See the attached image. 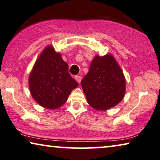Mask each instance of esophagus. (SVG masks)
Instances as JSON below:
<instances>
[{
    "label": "esophagus",
    "mask_w": 160,
    "mask_h": 160,
    "mask_svg": "<svg viewBox=\"0 0 160 160\" xmlns=\"http://www.w3.org/2000/svg\"><path fill=\"white\" fill-rule=\"evenodd\" d=\"M75 79L78 83H79L81 82V81H82V77H81V76H76Z\"/></svg>",
    "instance_id": "obj_1"
}]
</instances>
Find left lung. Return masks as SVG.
Wrapping results in <instances>:
<instances>
[{
	"instance_id": "left-lung-1",
	"label": "left lung",
	"mask_w": 160,
	"mask_h": 160,
	"mask_svg": "<svg viewBox=\"0 0 160 160\" xmlns=\"http://www.w3.org/2000/svg\"><path fill=\"white\" fill-rule=\"evenodd\" d=\"M81 84L88 104L100 111L116 106L125 91L123 72L111 54L96 56Z\"/></svg>"
}]
</instances>
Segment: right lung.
<instances>
[{"instance_id": "add662e5", "label": "right lung", "mask_w": 160, "mask_h": 160, "mask_svg": "<svg viewBox=\"0 0 160 160\" xmlns=\"http://www.w3.org/2000/svg\"><path fill=\"white\" fill-rule=\"evenodd\" d=\"M68 69L67 63L52 46L42 52L29 78L30 93L40 106L55 109L65 103L72 91L78 86Z\"/></svg>"}]
</instances>
